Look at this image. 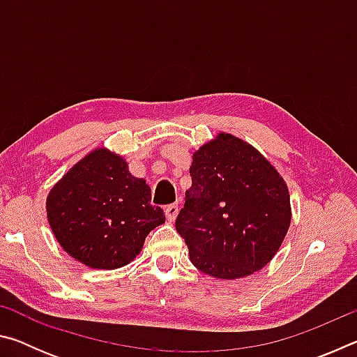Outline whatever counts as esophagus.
<instances>
[{
	"label": "esophagus",
	"instance_id": "34e87169",
	"mask_svg": "<svg viewBox=\"0 0 357 357\" xmlns=\"http://www.w3.org/2000/svg\"><path fill=\"white\" fill-rule=\"evenodd\" d=\"M178 213H179L178 203H173V204H168V206H165V217H167V220L173 222V220L178 217Z\"/></svg>",
	"mask_w": 357,
	"mask_h": 357
}]
</instances>
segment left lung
Listing matches in <instances>:
<instances>
[{"mask_svg":"<svg viewBox=\"0 0 357 357\" xmlns=\"http://www.w3.org/2000/svg\"><path fill=\"white\" fill-rule=\"evenodd\" d=\"M192 187L176 219L192 264L233 280L263 269L291 223L285 179L241 138L220 132L192 157Z\"/></svg>","mask_w":357,"mask_h":357,"instance_id":"obj_1","label":"left lung"}]
</instances>
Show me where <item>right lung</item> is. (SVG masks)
Listing matches in <instances>:
<instances>
[{"label":"right lung","mask_w":357,"mask_h":357,"mask_svg":"<svg viewBox=\"0 0 357 357\" xmlns=\"http://www.w3.org/2000/svg\"><path fill=\"white\" fill-rule=\"evenodd\" d=\"M47 219L66 253L91 269H118L142 252L151 229L165 222L151 187L132 176L123 155L86 154L52 187Z\"/></svg>","instance_id":"right-lung-1"}]
</instances>
